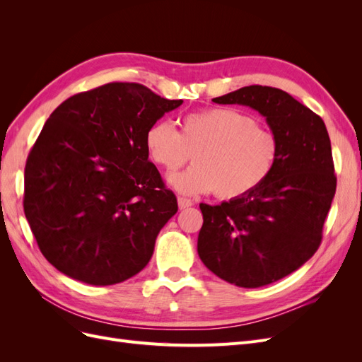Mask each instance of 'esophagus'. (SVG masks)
Segmentation results:
<instances>
[{
    "mask_svg": "<svg viewBox=\"0 0 362 362\" xmlns=\"http://www.w3.org/2000/svg\"><path fill=\"white\" fill-rule=\"evenodd\" d=\"M193 205V201H190V199H187V198H178V206H180V210H185V208H189V206H192Z\"/></svg>",
    "mask_w": 362,
    "mask_h": 362,
    "instance_id": "34e87169",
    "label": "esophagus"
}]
</instances>
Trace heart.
Listing matches in <instances>:
<instances>
[{
  "mask_svg": "<svg viewBox=\"0 0 362 362\" xmlns=\"http://www.w3.org/2000/svg\"><path fill=\"white\" fill-rule=\"evenodd\" d=\"M180 133L157 120L145 133L152 163L173 172L192 158L193 168L168 178L184 194L211 193L218 199H238L264 184L276 168L279 139L247 113L229 107L193 112L180 119Z\"/></svg>",
  "mask_w": 362,
  "mask_h": 362,
  "instance_id": "obj_1",
  "label": "heart"
}]
</instances>
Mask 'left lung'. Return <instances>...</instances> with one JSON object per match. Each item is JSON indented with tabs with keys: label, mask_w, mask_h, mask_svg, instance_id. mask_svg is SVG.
<instances>
[{
	"label": "left lung",
	"mask_w": 362,
	"mask_h": 362,
	"mask_svg": "<svg viewBox=\"0 0 362 362\" xmlns=\"http://www.w3.org/2000/svg\"><path fill=\"white\" fill-rule=\"evenodd\" d=\"M213 103L254 108L279 139L276 168L261 187L199 205L204 264L237 287H262L298 270L320 246L337 189L329 134L319 115L275 87L246 86Z\"/></svg>",
	"instance_id": "8db88e82"
}]
</instances>
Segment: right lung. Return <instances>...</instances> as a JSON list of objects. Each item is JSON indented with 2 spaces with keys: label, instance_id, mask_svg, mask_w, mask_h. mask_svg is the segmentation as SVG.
<instances>
[{
  "label": "right lung",
  "instance_id": "1",
  "mask_svg": "<svg viewBox=\"0 0 362 362\" xmlns=\"http://www.w3.org/2000/svg\"><path fill=\"white\" fill-rule=\"evenodd\" d=\"M181 104L137 83H108L51 113L27 158L24 211L59 272L113 286L148 264L178 204L148 161L145 133Z\"/></svg>",
  "mask_w": 362,
  "mask_h": 362
}]
</instances>
